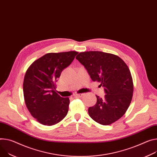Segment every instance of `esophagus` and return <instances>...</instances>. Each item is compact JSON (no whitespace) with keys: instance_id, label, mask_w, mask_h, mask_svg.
Here are the masks:
<instances>
[{"instance_id":"1","label":"esophagus","mask_w":157,"mask_h":157,"mask_svg":"<svg viewBox=\"0 0 157 157\" xmlns=\"http://www.w3.org/2000/svg\"><path fill=\"white\" fill-rule=\"evenodd\" d=\"M84 95V94H76V97H82V96Z\"/></svg>"}]
</instances>
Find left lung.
Listing matches in <instances>:
<instances>
[{"mask_svg":"<svg viewBox=\"0 0 157 157\" xmlns=\"http://www.w3.org/2000/svg\"><path fill=\"white\" fill-rule=\"evenodd\" d=\"M76 59L87 70L93 81L101 82L104 98L96 96V105L88 109L96 122L108 125L122 117L129 107L133 93L131 73L118 56L101 51L80 52Z\"/></svg>","mask_w":157,"mask_h":157,"instance_id":"obj_1","label":"left lung"}]
</instances>
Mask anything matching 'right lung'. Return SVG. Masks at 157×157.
<instances>
[{
    "label": "right lung",
    "instance_id": "add662e5",
    "mask_svg": "<svg viewBox=\"0 0 157 157\" xmlns=\"http://www.w3.org/2000/svg\"><path fill=\"white\" fill-rule=\"evenodd\" d=\"M78 54L76 51L48 53L27 70L23 82L24 100L31 115L40 123L54 125L67 115L69 99L56 93L55 82Z\"/></svg>",
    "mask_w": 157,
    "mask_h": 157
}]
</instances>
